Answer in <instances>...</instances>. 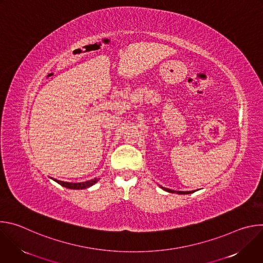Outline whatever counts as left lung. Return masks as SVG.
Wrapping results in <instances>:
<instances>
[{
    "label": "left lung",
    "instance_id": "8db88e82",
    "mask_svg": "<svg viewBox=\"0 0 263 263\" xmlns=\"http://www.w3.org/2000/svg\"><path fill=\"white\" fill-rule=\"evenodd\" d=\"M162 189L164 190V191H166V192H168V193H177V194H179V195H190V194H192V193H195V191L194 192H176V191H172V190H168V189H164V187H162Z\"/></svg>",
    "mask_w": 263,
    "mask_h": 263
}]
</instances>
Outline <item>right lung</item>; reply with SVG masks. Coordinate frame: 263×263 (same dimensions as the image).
Segmentation results:
<instances>
[{
	"instance_id": "right-lung-1",
	"label": "right lung",
	"mask_w": 263,
	"mask_h": 263,
	"mask_svg": "<svg viewBox=\"0 0 263 263\" xmlns=\"http://www.w3.org/2000/svg\"><path fill=\"white\" fill-rule=\"evenodd\" d=\"M99 180V178H95L92 180H88V181H85V182H80V183H69V182H63V181H59V180H56L54 179V181H56L58 184L64 186V187H67V189H70V190H84V189H87V187L93 185L95 183H97Z\"/></svg>"
}]
</instances>
